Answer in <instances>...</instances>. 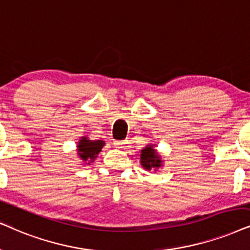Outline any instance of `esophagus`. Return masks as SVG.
<instances>
[{"instance_id": "1", "label": "esophagus", "mask_w": 250, "mask_h": 250, "mask_svg": "<svg viewBox=\"0 0 250 250\" xmlns=\"http://www.w3.org/2000/svg\"><path fill=\"white\" fill-rule=\"evenodd\" d=\"M125 144H127V141H115V145L118 148L125 147Z\"/></svg>"}]
</instances>
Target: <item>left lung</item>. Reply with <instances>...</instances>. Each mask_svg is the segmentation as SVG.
<instances>
[{
    "label": "left lung",
    "mask_w": 250,
    "mask_h": 250,
    "mask_svg": "<svg viewBox=\"0 0 250 250\" xmlns=\"http://www.w3.org/2000/svg\"><path fill=\"white\" fill-rule=\"evenodd\" d=\"M141 164L146 170H151L154 168H159L163 165L162 157L157 153V151L154 150L153 145H146L141 152Z\"/></svg>",
    "instance_id": "8db88e82"
}]
</instances>
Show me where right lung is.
<instances>
[{"label":"right lung","instance_id":"right-lung-1","mask_svg":"<svg viewBox=\"0 0 250 250\" xmlns=\"http://www.w3.org/2000/svg\"><path fill=\"white\" fill-rule=\"evenodd\" d=\"M104 145H105V142L104 141H91L84 136V137L81 138V141L78 142L77 145L78 157L84 163L91 164L96 159L100 151H102Z\"/></svg>","mask_w":250,"mask_h":250}]
</instances>
